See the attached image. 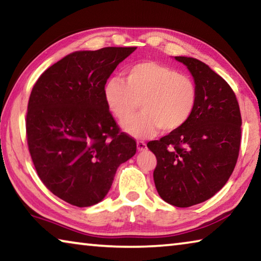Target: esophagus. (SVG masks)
Segmentation results:
<instances>
[{"mask_svg":"<svg viewBox=\"0 0 261 261\" xmlns=\"http://www.w3.org/2000/svg\"><path fill=\"white\" fill-rule=\"evenodd\" d=\"M137 148H138V151H145V149L147 148V145L145 141H141V140H138L137 141Z\"/></svg>","mask_w":261,"mask_h":261,"instance_id":"34e87169","label":"esophagus"}]
</instances>
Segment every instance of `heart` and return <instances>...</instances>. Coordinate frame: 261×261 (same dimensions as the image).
<instances>
[{"mask_svg": "<svg viewBox=\"0 0 261 261\" xmlns=\"http://www.w3.org/2000/svg\"><path fill=\"white\" fill-rule=\"evenodd\" d=\"M105 99L120 122L143 112L124 123V130L137 138L178 130L191 118L198 102V88L191 77L156 62L145 61L130 65L124 81L110 78L105 86Z\"/></svg>", "mask_w": 261, "mask_h": 261, "instance_id": "1", "label": "heart"}]
</instances>
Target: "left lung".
I'll list each match as a JSON object with an SVG mask.
<instances>
[{
  "label": "left lung",
  "instance_id": "obj_1",
  "mask_svg": "<svg viewBox=\"0 0 261 261\" xmlns=\"http://www.w3.org/2000/svg\"><path fill=\"white\" fill-rule=\"evenodd\" d=\"M175 59L192 73L197 107L182 127L147 146L156 156L158 193L168 204L190 207L213 197L230 177L240 154L242 117L236 95L222 77L199 60Z\"/></svg>",
  "mask_w": 261,
  "mask_h": 261
}]
</instances>
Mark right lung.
<instances>
[{
	"label": "right lung",
	"instance_id": "1",
	"mask_svg": "<svg viewBox=\"0 0 261 261\" xmlns=\"http://www.w3.org/2000/svg\"><path fill=\"white\" fill-rule=\"evenodd\" d=\"M137 47L74 51L33 85L26 113V139L45 187L77 207L98 204L121 163L136 154V140L114 120L105 85Z\"/></svg>",
	"mask_w": 261,
	"mask_h": 261
}]
</instances>
